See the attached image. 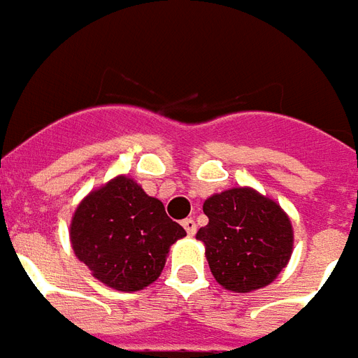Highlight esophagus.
<instances>
[{"label":"esophagus","mask_w":358,"mask_h":358,"mask_svg":"<svg viewBox=\"0 0 358 358\" xmlns=\"http://www.w3.org/2000/svg\"><path fill=\"white\" fill-rule=\"evenodd\" d=\"M182 226H184V230L187 232V236H194L197 232V224H195L194 218H186V220H182Z\"/></svg>","instance_id":"esophagus-1"}]
</instances>
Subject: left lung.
Returning a JSON list of instances; mask_svg holds the SVG:
<instances>
[{
  "label": "left lung",
  "mask_w": 358,
  "mask_h": 358,
  "mask_svg": "<svg viewBox=\"0 0 358 358\" xmlns=\"http://www.w3.org/2000/svg\"><path fill=\"white\" fill-rule=\"evenodd\" d=\"M209 224L197 240L213 276L224 289L251 293L272 284L289 263L293 226L280 205L253 187H232L203 203Z\"/></svg>",
  "instance_id": "left-lung-1"
}]
</instances>
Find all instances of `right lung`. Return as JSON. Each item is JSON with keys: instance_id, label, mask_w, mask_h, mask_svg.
<instances>
[{"instance_id": "obj_1", "label": "right lung", "mask_w": 358, "mask_h": 358, "mask_svg": "<svg viewBox=\"0 0 358 358\" xmlns=\"http://www.w3.org/2000/svg\"><path fill=\"white\" fill-rule=\"evenodd\" d=\"M69 236L74 255L92 276L117 292L132 293L161 276L171 245L186 230L136 180L118 174L78 203Z\"/></svg>"}]
</instances>
